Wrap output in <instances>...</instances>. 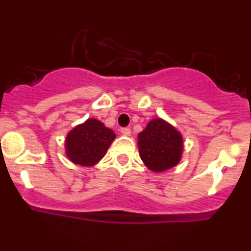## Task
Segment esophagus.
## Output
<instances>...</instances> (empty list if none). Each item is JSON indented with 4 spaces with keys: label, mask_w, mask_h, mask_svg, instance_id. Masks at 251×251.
I'll use <instances>...</instances> for the list:
<instances>
[{
    "label": "esophagus",
    "mask_w": 251,
    "mask_h": 251,
    "mask_svg": "<svg viewBox=\"0 0 251 251\" xmlns=\"http://www.w3.org/2000/svg\"><path fill=\"white\" fill-rule=\"evenodd\" d=\"M120 131H122V133L124 135L131 134V128H129V127H122V128H120Z\"/></svg>",
    "instance_id": "esophagus-1"
}]
</instances>
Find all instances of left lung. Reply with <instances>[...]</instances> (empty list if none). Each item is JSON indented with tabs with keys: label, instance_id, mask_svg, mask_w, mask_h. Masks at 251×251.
Instances as JSON below:
<instances>
[{
	"label": "left lung",
	"instance_id": "1",
	"mask_svg": "<svg viewBox=\"0 0 251 251\" xmlns=\"http://www.w3.org/2000/svg\"><path fill=\"white\" fill-rule=\"evenodd\" d=\"M140 158L150 170L163 172L180 160L183 139L179 132L162 119L151 120L138 135Z\"/></svg>",
	"mask_w": 251,
	"mask_h": 251
}]
</instances>
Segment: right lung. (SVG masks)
<instances>
[{"instance_id": "obj_1", "label": "right lung", "mask_w": 251, "mask_h": 251, "mask_svg": "<svg viewBox=\"0 0 251 251\" xmlns=\"http://www.w3.org/2000/svg\"><path fill=\"white\" fill-rule=\"evenodd\" d=\"M116 134L97 119H88L68 133L67 157L81 166H91L105 155Z\"/></svg>"}]
</instances>
